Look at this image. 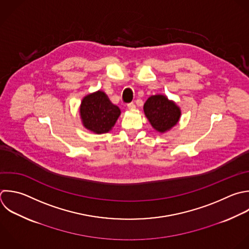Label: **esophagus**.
I'll return each mask as SVG.
<instances>
[{
    "label": "esophagus",
    "instance_id": "obj_1",
    "mask_svg": "<svg viewBox=\"0 0 249 249\" xmlns=\"http://www.w3.org/2000/svg\"><path fill=\"white\" fill-rule=\"evenodd\" d=\"M127 108L128 109H134L135 108V104L133 102H130V103L127 104Z\"/></svg>",
    "mask_w": 249,
    "mask_h": 249
}]
</instances>
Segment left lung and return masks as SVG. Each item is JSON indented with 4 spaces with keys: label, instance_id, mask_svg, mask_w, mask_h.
Instances as JSON below:
<instances>
[{
    "label": "left lung",
    "instance_id": "left-lung-1",
    "mask_svg": "<svg viewBox=\"0 0 249 249\" xmlns=\"http://www.w3.org/2000/svg\"><path fill=\"white\" fill-rule=\"evenodd\" d=\"M144 113L151 125L160 133L172 128L181 116V110L175 102L161 94L152 95L147 99Z\"/></svg>",
    "mask_w": 249,
    "mask_h": 249
}]
</instances>
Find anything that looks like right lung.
<instances>
[{"label":"right lung","mask_w":249,"mask_h":249,"mask_svg":"<svg viewBox=\"0 0 249 249\" xmlns=\"http://www.w3.org/2000/svg\"><path fill=\"white\" fill-rule=\"evenodd\" d=\"M80 114L87 129L101 134L112 129L121 115V110L112 104L103 91L98 90L83 98Z\"/></svg>","instance_id":"obj_1"}]
</instances>
